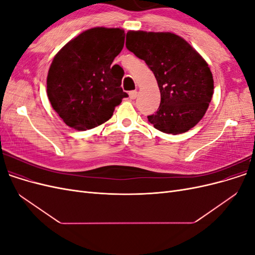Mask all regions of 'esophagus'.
<instances>
[{
    "label": "esophagus",
    "instance_id": "34e87169",
    "mask_svg": "<svg viewBox=\"0 0 255 255\" xmlns=\"http://www.w3.org/2000/svg\"><path fill=\"white\" fill-rule=\"evenodd\" d=\"M128 97H129V99H130V100H134V99H136V98H137V91H136V90L129 91V92H128Z\"/></svg>",
    "mask_w": 255,
    "mask_h": 255
}]
</instances>
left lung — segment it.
<instances>
[{
  "label": "left lung",
  "mask_w": 255,
  "mask_h": 255,
  "mask_svg": "<svg viewBox=\"0 0 255 255\" xmlns=\"http://www.w3.org/2000/svg\"><path fill=\"white\" fill-rule=\"evenodd\" d=\"M127 49L155 75L160 104L148 120L167 134H182L203 118L214 91L213 74L202 56L173 33L129 30Z\"/></svg>",
  "instance_id": "8db88e82"
}]
</instances>
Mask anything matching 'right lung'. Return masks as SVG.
<instances>
[{"label": "right lung", "mask_w": 255, "mask_h": 255, "mask_svg": "<svg viewBox=\"0 0 255 255\" xmlns=\"http://www.w3.org/2000/svg\"><path fill=\"white\" fill-rule=\"evenodd\" d=\"M123 45V29L94 27L73 38L54 57L47 92L53 110L68 127L86 130L102 125L128 97L120 87L125 72L121 68L115 72L117 65L112 66Z\"/></svg>", "instance_id": "1"}]
</instances>
